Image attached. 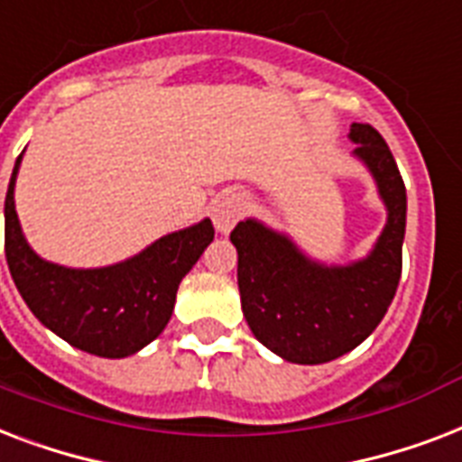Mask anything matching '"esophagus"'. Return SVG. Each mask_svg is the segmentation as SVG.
Instances as JSON below:
<instances>
[{
    "label": "esophagus",
    "instance_id": "esophagus-1",
    "mask_svg": "<svg viewBox=\"0 0 462 462\" xmlns=\"http://www.w3.org/2000/svg\"><path fill=\"white\" fill-rule=\"evenodd\" d=\"M243 209H245V199H243L241 192H226V195L214 199L212 221L217 231L228 234L238 224V219H241Z\"/></svg>",
    "mask_w": 462,
    "mask_h": 462
}]
</instances>
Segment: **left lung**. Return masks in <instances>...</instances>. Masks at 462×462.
<instances>
[{
  "instance_id": "1",
  "label": "left lung",
  "mask_w": 462,
  "mask_h": 462,
  "mask_svg": "<svg viewBox=\"0 0 462 462\" xmlns=\"http://www.w3.org/2000/svg\"><path fill=\"white\" fill-rule=\"evenodd\" d=\"M349 139L388 209L383 234L364 260L328 267L255 219L231 231L243 316L267 349L291 364H325L352 352L376 330L398 291L405 182L385 139L371 125L354 123Z\"/></svg>"
}]
</instances>
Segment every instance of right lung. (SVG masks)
<instances>
[{
  "instance_id": "obj_1",
  "label": "right lung",
  "mask_w": 462,
  "mask_h": 462,
  "mask_svg": "<svg viewBox=\"0 0 462 462\" xmlns=\"http://www.w3.org/2000/svg\"><path fill=\"white\" fill-rule=\"evenodd\" d=\"M14 166L5 199V253L12 280L23 301L45 328L81 352L123 359L163 332L182 277L212 243L205 219L168 234L125 263L98 270H71L33 253L14 207Z\"/></svg>"
}]
</instances>
